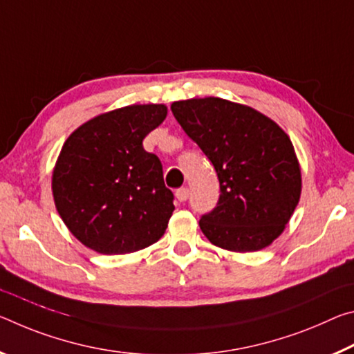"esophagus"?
Listing matches in <instances>:
<instances>
[{
    "instance_id": "1",
    "label": "esophagus",
    "mask_w": 354,
    "mask_h": 354,
    "mask_svg": "<svg viewBox=\"0 0 354 354\" xmlns=\"http://www.w3.org/2000/svg\"><path fill=\"white\" fill-rule=\"evenodd\" d=\"M188 196H189L188 188H178L176 191V198H177L178 202H185V201L188 199Z\"/></svg>"
}]
</instances>
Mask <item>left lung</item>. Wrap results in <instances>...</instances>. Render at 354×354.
I'll use <instances>...</instances> for the list:
<instances>
[{"mask_svg":"<svg viewBox=\"0 0 354 354\" xmlns=\"http://www.w3.org/2000/svg\"><path fill=\"white\" fill-rule=\"evenodd\" d=\"M174 118L215 166L218 205L199 225L212 245L232 252L270 246L301 196V167L290 138L273 119L219 97L171 105Z\"/></svg>","mask_w":354,"mask_h":354,"instance_id":"1","label":"left lung"}]
</instances>
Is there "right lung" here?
I'll return each instance as SVG.
<instances>
[{"instance_id": "1", "label": "right lung", "mask_w": 354, "mask_h": 354, "mask_svg": "<svg viewBox=\"0 0 354 354\" xmlns=\"http://www.w3.org/2000/svg\"><path fill=\"white\" fill-rule=\"evenodd\" d=\"M167 115L161 103L98 114L66 139L51 176L56 210L72 235L113 256L158 241L172 216V191L142 139Z\"/></svg>"}]
</instances>
